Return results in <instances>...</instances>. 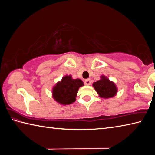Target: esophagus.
Listing matches in <instances>:
<instances>
[{"label":"esophagus","instance_id":"esophagus-1","mask_svg":"<svg viewBox=\"0 0 155 155\" xmlns=\"http://www.w3.org/2000/svg\"><path fill=\"white\" fill-rule=\"evenodd\" d=\"M84 83H85V85H90L91 81L90 79H85V80H84Z\"/></svg>","mask_w":155,"mask_h":155}]
</instances>
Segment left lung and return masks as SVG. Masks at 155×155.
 Wrapping results in <instances>:
<instances>
[{
  "mask_svg": "<svg viewBox=\"0 0 155 155\" xmlns=\"http://www.w3.org/2000/svg\"><path fill=\"white\" fill-rule=\"evenodd\" d=\"M93 87L99 96L104 98H111L117 93V87L115 84L104 76H102L101 80L94 83Z\"/></svg>",
  "mask_w": 155,
  "mask_h": 155,
  "instance_id": "8db88e82",
  "label": "left lung"
}]
</instances>
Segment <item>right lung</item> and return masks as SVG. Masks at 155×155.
Instances as JSON below:
<instances>
[{
	"label": "right lung",
	"instance_id": "add662e5",
	"mask_svg": "<svg viewBox=\"0 0 155 155\" xmlns=\"http://www.w3.org/2000/svg\"><path fill=\"white\" fill-rule=\"evenodd\" d=\"M83 85L80 79H72L71 76H65L61 82L57 83L52 90L54 99L62 104H71L76 101L78 88Z\"/></svg>",
	"mask_w": 155,
	"mask_h": 155
}]
</instances>
